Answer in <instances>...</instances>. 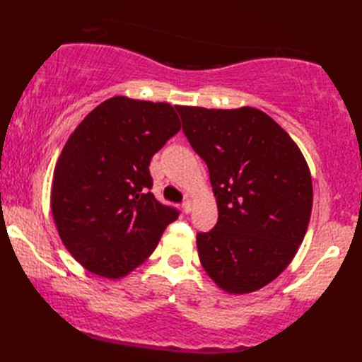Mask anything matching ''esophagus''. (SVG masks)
Here are the masks:
<instances>
[{"instance_id": "obj_1", "label": "esophagus", "mask_w": 362, "mask_h": 362, "mask_svg": "<svg viewBox=\"0 0 362 362\" xmlns=\"http://www.w3.org/2000/svg\"><path fill=\"white\" fill-rule=\"evenodd\" d=\"M182 211L186 212V214H189L192 211V203L189 200H186V202L182 203Z\"/></svg>"}]
</instances>
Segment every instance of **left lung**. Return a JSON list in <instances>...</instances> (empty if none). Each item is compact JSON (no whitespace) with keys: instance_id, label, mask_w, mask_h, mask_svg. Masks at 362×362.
Masks as SVG:
<instances>
[{"instance_id":"8db88e82","label":"left lung","mask_w":362,"mask_h":362,"mask_svg":"<svg viewBox=\"0 0 362 362\" xmlns=\"http://www.w3.org/2000/svg\"><path fill=\"white\" fill-rule=\"evenodd\" d=\"M209 170L218 220L197 234L203 269L220 289H261L291 264L313 209L309 167L291 136L255 107H176Z\"/></svg>"}]
</instances>
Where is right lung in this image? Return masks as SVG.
Returning <instances> with one entry per match:
<instances>
[{
    "label": "right lung",
    "instance_id": "1",
    "mask_svg": "<svg viewBox=\"0 0 362 362\" xmlns=\"http://www.w3.org/2000/svg\"><path fill=\"white\" fill-rule=\"evenodd\" d=\"M180 129L168 103L114 97L69 137L54 168L51 211L65 248L88 272L128 275L178 218V209L151 194L148 167Z\"/></svg>",
    "mask_w": 362,
    "mask_h": 362
}]
</instances>
